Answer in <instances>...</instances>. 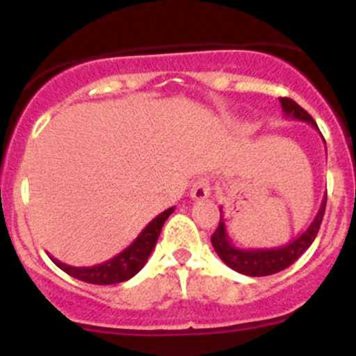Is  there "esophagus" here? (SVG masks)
Instances as JSON below:
<instances>
[{
    "label": "esophagus",
    "instance_id": "obj_1",
    "mask_svg": "<svg viewBox=\"0 0 356 356\" xmlns=\"http://www.w3.org/2000/svg\"><path fill=\"white\" fill-rule=\"evenodd\" d=\"M210 181L208 179H198V181L193 184L191 188V198L196 200V201H201V200H207L208 196H210Z\"/></svg>",
    "mask_w": 356,
    "mask_h": 356
}]
</instances>
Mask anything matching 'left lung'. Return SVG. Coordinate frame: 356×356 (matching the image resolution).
<instances>
[{
  "instance_id": "obj_1",
  "label": "left lung",
  "mask_w": 356,
  "mask_h": 356,
  "mask_svg": "<svg viewBox=\"0 0 356 356\" xmlns=\"http://www.w3.org/2000/svg\"><path fill=\"white\" fill-rule=\"evenodd\" d=\"M279 102H281L282 111H284L286 117L293 118V120L307 122L312 127L318 129L314 118L301 108L296 102H293L289 98H279ZM325 201H327V195L322 200L321 208H318L314 220L310 222V225L298 238H294L288 245L277 248H238L236 245H232L220 208L222 218L217 231L211 236V245H213V250L217 251L220 260L227 267H231L232 270L239 272V274L250 275V277H264V275L277 274V272L284 270L289 265H293L310 248L312 243H314L315 236H317L318 229H321L322 218H324Z\"/></svg>"
}]
</instances>
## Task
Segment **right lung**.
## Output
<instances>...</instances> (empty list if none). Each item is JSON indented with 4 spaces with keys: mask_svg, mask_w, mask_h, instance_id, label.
Instances as JSON below:
<instances>
[{
    "mask_svg": "<svg viewBox=\"0 0 356 356\" xmlns=\"http://www.w3.org/2000/svg\"><path fill=\"white\" fill-rule=\"evenodd\" d=\"M174 211V207L168 208V210L161 211L160 215H156L141 232H139L138 238L131 243L124 251L117 254V257L110 258V260L103 261V264L92 265V267H72V265L62 264L56 258L49 257L53 260V264L56 267L62 268L63 272H67L72 277L79 279L82 282H89V284H118V282L129 281L131 277H134L145 264L148 261L149 254H152L153 248H155L158 236H160L161 227H163L165 220L170 217V213Z\"/></svg>",
    "mask_w": 356,
    "mask_h": 356,
    "instance_id": "1",
    "label": "right lung"
}]
</instances>
